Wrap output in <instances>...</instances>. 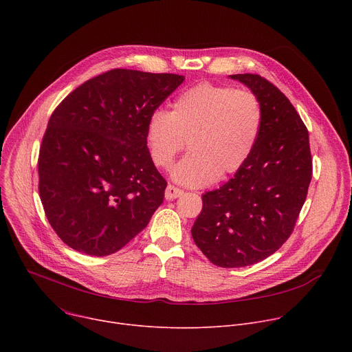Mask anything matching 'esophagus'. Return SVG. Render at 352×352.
I'll return each mask as SVG.
<instances>
[{
  "instance_id": "obj_1",
  "label": "esophagus",
  "mask_w": 352,
  "mask_h": 352,
  "mask_svg": "<svg viewBox=\"0 0 352 352\" xmlns=\"http://www.w3.org/2000/svg\"><path fill=\"white\" fill-rule=\"evenodd\" d=\"M182 193H184L182 189H179V188L174 186V185H168L167 189H166V192H164V196H166L167 200H173V199L179 197Z\"/></svg>"
}]
</instances>
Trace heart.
<instances>
[{
	"label": "heart",
	"mask_w": 352,
	"mask_h": 352,
	"mask_svg": "<svg viewBox=\"0 0 352 352\" xmlns=\"http://www.w3.org/2000/svg\"><path fill=\"white\" fill-rule=\"evenodd\" d=\"M265 113L250 90L197 83L181 91L171 111L148 116L144 142L150 160L168 170L184 147L189 153L173 170L185 186H206L236 173L252 155L263 128Z\"/></svg>",
	"instance_id": "b5f03b06"
}]
</instances>
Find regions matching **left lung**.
<instances>
[{"instance_id": "obj_1", "label": "left lung", "mask_w": 352, "mask_h": 352, "mask_svg": "<svg viewBox=\"0 0 352 352\" xmlns=\"http://www.w3.org/2000/svg\"><path fill=\"white\" fill-rule=\"evenodd\" d=\"M261 100L265 120L246 163L219 189L202 196L190 232L220 267L255 265L289 238L312 179L309 133L289 100L256 74L230 75Z\"/></svg>"}]
</instances>
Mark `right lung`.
<instances>
[{
	"label": "right lung",
	"instance_id": "obj_1",
	"mask_svg": "<svg viewBox=\"0 0 352 352\" xmlns=\"http://www.w3.org/2000/svg\"><path fill=\"white\" fill-rule=\"evenodd\" d=\"M184 79L111 69L54 110L40 146L38 193L64 243L107 256L148 224L167 181L147 153L146 121Z\"/></svg>",
	"mask_w": 352,
	"mask_h": 352
}]
</instances>
